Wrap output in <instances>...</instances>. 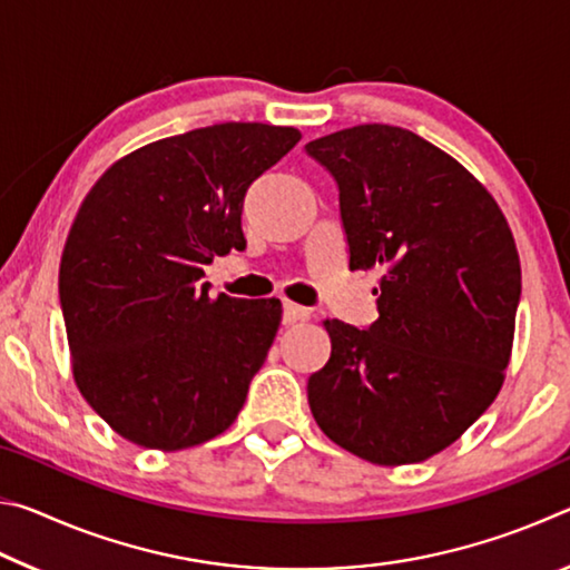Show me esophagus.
<instances>
[{
	"instance_id": "obj_1",
	"label": "esophagus",
	"mask_w": 570,
	"mask_h": 570,
	"mask_svg": "<svg viewBox=\"0 0 570 570\" xmlns=\"http://www.w3.org/2000/svg\"><path fill=\"white\" fill-rule=\"evenodd\" d=\"M306 316H308L306 306H298L294 302H284V324H294L298 320H306Z\"/></svg>"
}]
</instances>
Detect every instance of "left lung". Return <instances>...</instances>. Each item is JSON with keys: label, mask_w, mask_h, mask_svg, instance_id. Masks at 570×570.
Masks as SVG:
<instances>
[{"label": "left lung", "mask_w": 570, "mask_h": 570, "mask_svg": "<svg viewBox=\"0 0 570 570\" xmlns=\"http://www.w3.org/2000/svg\"><path fill=\"white\" fill-rule=\"evenodd\" d=\"M304 150L340 188L350 268L384 272L377 322H324L332 354L308 377V407L356 458L428 460L503 387L520 302L513 234L455 158L404 128L356 125Z\"/></svg>", "instance_id": "1"}]
</instances>
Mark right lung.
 <instances>
[{
    "label": "right lung",
    "mask_w": 570,
    "mask_h": 570,
    "mask_svg": "<svg viewBox=\"0 0 570 570\" xmlns=\"http://www.w3.org/2000/svg\"><path fill=\"white\" fill-rule=\"evenodd\" d=\"M302 132L220 122L150 142L95 183L67 236L60 306L82 397L135 445L228 430L272 346L278 298L208 296L214 256L246 246L250 183Z\"/></svg>",
    "instance_id": "add662e5"
}]
</instances>
